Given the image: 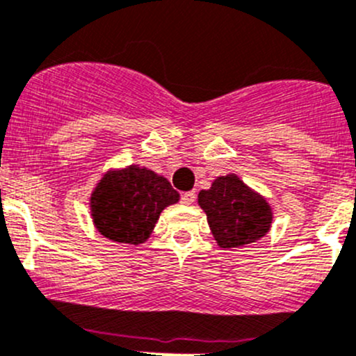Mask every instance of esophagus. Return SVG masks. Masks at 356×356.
I'll return each mask as SVG.
<instances>
[{"instance_id":"esophagus-1","label":"esophagus","mask_w":356,"mask_h":356,"mask_svg":"<svg viewBox=\"0 0 356 356\" xmlns=\"http://www.w3.org/2000/svg\"><path fill=\"white\" fill-rule=\"evenodd\" d=\"M194 201H196V193H194V191H189V193H184L181 196L182 204H193Z\"/></svg>"}]
</instances>
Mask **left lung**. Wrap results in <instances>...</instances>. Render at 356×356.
Masks as SVG:
<instances>
[{"mask_svg": "<svg viewBox=\"0 0 356 356\" xmlns=\"http://www.w3.org/2000/svg\"><path fill=\"white\" fill-rule=\"evenodd\" d=\"M197 203L207 213L213 237L220 247H241L259 241L271 227L273 213L266 200L250 191L237 175L215 179L201 191Z\"/></svg>", "mask_w": 356, "mask_h": 356, "instance_id": "left-lung-1", "label": "left lung"}]
</instances>
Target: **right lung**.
Wrapping results in <instances>:
<instances>
[{"instance_id": "obj_1", "label": "right lung", "mask_w": 356, "mask_h": 356, "mask_svg": "<svg viewBox=\"0 0 356 356\" xmlns=\"http://www.w3.org/2000/svg\"><path fill=\"white\" fill-rule=\"evenodd\" d=\"M179 201L165 177L136 165L104 175L90 197L97 230L109 241L143 244L160 213Z\"/></svg>"}]
</instances>
